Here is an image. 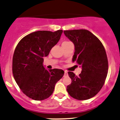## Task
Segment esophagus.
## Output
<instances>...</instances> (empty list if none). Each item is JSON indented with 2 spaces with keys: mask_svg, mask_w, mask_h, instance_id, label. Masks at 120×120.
<instances>
[{
  "mask_svg": "<svg viewBox=\"0 0 120 120\" xmlns=\"http://www.w3.org/2000/svg\"><path fill=\"white\" fill-rule=\"evenodd\" d=\"M64 75H68V72L67 71H64Z\"/></svg>",
  "mask_w": 120,
  "mask_h": 120,
  "instance_id": "34e87169",
  "label": "esophagus"
}]
</instances>
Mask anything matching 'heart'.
<instances>
[{
    "label": "heart",
    "instance_id": "b5f03b06",
    "mask_svg": "<svg viewBox=\"0 0 120 120\" xmlns=\"http://www.w3.org/2000/svg\"><path fill=\"white\" fill-rule=\"evenodd\" d=\"M65 42H66V41H65Z\"/></svg>",
    "mask_w": 120,
    "mask_h": 120
}]
</instances>
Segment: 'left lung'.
I'll use <instances>...</instances> for the list:
<instances>
[{"instance_id":"8db88e82","label":"left lung","mask_w":120,"mask_h":120,"mask_svg":"<svg viewBox=\"0 0 120 120\" xmlns=\"http://www.w3.org/2000/svg\"><path fill=\"white\" fill-rule=\"evenodd\" d=\"M75 46L72 62L82 68L79 76L68 71L71 83L67 87L70 96L77 100H87L101 90L108 71V62L102 43L87 30L64 31Z\"/></svg>"}]
</instances>
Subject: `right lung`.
Masks as SVG:
<instances>
[{
  "mask_svg": "<svg viewBox=\"0 0 120 120\" xmlns=\"http://www.w3.org/2000/svg\"><path fill=\"white\" fill-rule=\"evenodd\" d=\"M63 31H37L23 37L12 58V73L22 92L30 98L42 101L53 93L56 83L63 77L60 69L47 70L43 58L56 45Z\"/></svg>",
  "mask_w": 120,
  "mask_h": 120,
  "instance_id": "right-lung-1",
  "label": "right lung"
}]
</instances>
